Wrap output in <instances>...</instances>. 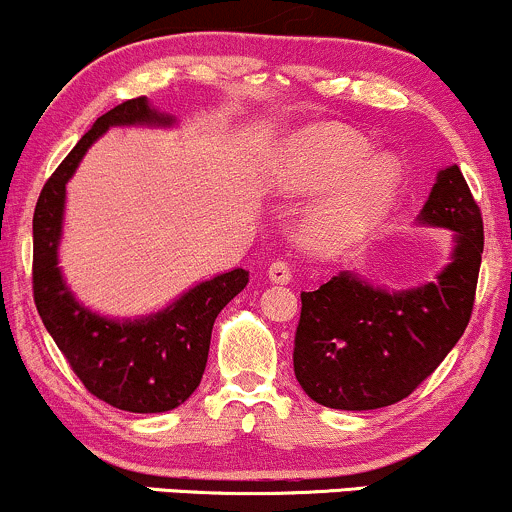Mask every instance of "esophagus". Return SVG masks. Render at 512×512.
Instances as JSON below:
<instances>
[{
	"mask_svg": "<svg viewBox=\"0 0 512 512\" xmlns=\"http://www.w3.org/2000/svg\"><path fill=\"white\" fill-rule=\"evenodd\" d=\"M267 274H269V281H272V284H289L291 281V269H289V264L286 262H272L269 264V269H267Z\"/></svg>",
	"mask_w": 512,
	"mask_h": 512,
	"instance_id": "obj_1",
	"label": "esophagus"
}]
</instances>
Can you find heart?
<instances>
[{"mask_svg": "<svg viewBox=\"0 0 512 512\" xmlns=\"http://www.w3.org/2000/svg\"><path fill=\"white\" fill-rule=\"evenodd\" d=\"M404 166L392 151L337 125L291 134L264 163V190L281 197L317 195L301 216L305 248L334 255L366 240L402 190Z\"/></svg>", "mask_w": 512, "mask_h": 512, "instance_id": "1", "label": "heart"}]
</instances>
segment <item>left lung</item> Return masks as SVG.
<instances>
[{"instance_id": "1", "label": "left lung", "mask_w": 512, "mask_h": 512, "mask_svg": "<svg viewBox=\"0 0 512 512\" xmlns=\"http://www.w3.org/2000/svg\"><path fill=\"white\" fill-rule=\"evenodd\" d=\"M416 226L452 233L448 264L433 281L395 291L361 269H344L317 291L301 293L293 370L322 407H390L460 342L477 291L484 223L455 163L438 170Z\"/></svg>"}]
</instances>
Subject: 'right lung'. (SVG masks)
<instances>
[{"instance_id": "add662e5", "label": "right lung", "mask_w": 512, "mask_h": 512, "mask_svg": "<svg viewBox=\"0 0 512 512\" xmlns=\"http://www.w3.org/2000/svg\"><path fill=\"white\" fill-rule=\"evenodd\" d=\"M110 127H178L149 98H132L98 117L40 192L33 214V296L45 330L86 390L117 409L161 414L180 407L202 383L216 315L248 286L245 269L197 281L166 308L137 317L91 310L69 289L60 267L67 182Z\"/></svg>"}]
</instances>
